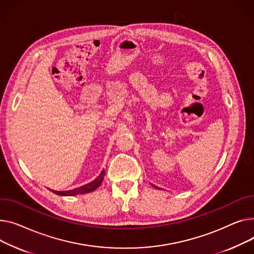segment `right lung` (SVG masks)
<instances>
[{"instance_id": "1", "label": "right lung", "mask_w": 254, "mask_h": 254, "mask_svg": "<svg viewBox=\"0 0 254 254\" xmlns=\"http://www.w3.org/2000/svg\"><path fill=\"white\" fill-rule=\"evenodd\" d=\"M104 174H106V171L102 170L101 173L95 178L93 182L89 183L87 185H84V186H82L80 188H77V189L69 190H51L54 193H56V195H59V196H76V195H78V193L90 192V191L96 190L101 185V183L103 181Z\"/></svg>"}]
</instances>
